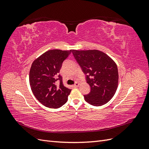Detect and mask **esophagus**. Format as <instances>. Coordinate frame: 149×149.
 Segmentation results:
<instances>
[{"mask_svg":"<svg viewBox=\"0 0 149 149\" xmlns=\"http://www.w3.org/2000/svg\"><path fill=\"white\" fill-rule=\"evenodd\" d=\"M79 83L76 82V83L74 84V87H75V88H76V87H78V86H79Z\"/></svg>","mask_w":149,"mask_h":149,"instance_id":"34e87169","label":"esophagus"}]
</instances>
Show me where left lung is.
I'll return each instance as SVG.
<instances>
[{
    "label": "left lung",
    "mask_w": 149,
    "mask_h": 149,
    "mask_svg": "<svg viewBox=\"0 0 149 149\" xmlns=\"http://www.w3.org/2000/svg\"><path fill=\"white\" fill-rule=\"evenodd\" d=\"M72 53L86 76L90 92L84 100L94 106L109 102L118 86L119 74L115 62L106 53L96 50H75Z\"/></svg>",
    "instance_id": "1"
}]
</instances>
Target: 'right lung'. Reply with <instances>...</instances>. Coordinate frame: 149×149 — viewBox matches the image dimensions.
<instances>
[{
	"label": "right lung",
	"mask_w": 149,
	"mask_h": 149,
	"mask_svg": "<svg viewBox=\"0 0 149 149\" xmlns=\"http://www.w3.org/2000/svg\"><path fill=\"white\" fill-rule=\"evenodd\" d=\"M71 52L52 49L40 56L31 65L29 75L31 91L45 106L57 109L67 102L71 89L63 84L59 73L63 62Z\"/></svg>",
	"instance_id": "right-lung-1"
}]
</instances>
